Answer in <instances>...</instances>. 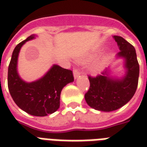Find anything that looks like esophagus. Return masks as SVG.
Wrapping results in <instances>:
<instances>
[{
	"label": "esophagus",
	"instance_id": "obj_1",
	"mask_svg": "<svg viewBox=\"0 0 147 147\" xmlns=\"http://www.w3.org/2000/svg\"><path fill=\"white\" fill-rule=\"evenodd\" d=\"M80 74V72L79 71L78 69L76 68V67H74V78H77Z\"/></svg>",
	"mask_w": 147,
	"mask_h": 147
}]
</instances>
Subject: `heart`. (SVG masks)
<instances>
[{
  "label": "heart",
  "mask_w": 147,
  "mask_h": 147,
  "mask_svg": "<svg viewBox=\"0 0 147 147\" xmlns=\"http://www.w3.org/2000/svg\"><path fill=\"white\" fill-rule=\"evenodd\" d=\"M98 71V69L97 68H94V71Z\"/></svg>",
  "instance_id": "b5f03b06"
}]
</instances>
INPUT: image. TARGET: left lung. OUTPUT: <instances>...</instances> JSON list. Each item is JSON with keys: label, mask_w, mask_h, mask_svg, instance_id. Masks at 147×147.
<instances>
[{"label": "left lung", "mask_w": 147, "mask_h": 147, "mask_svg": "<svg viewBox=\"0 0 147 147\" xmlns=\"http://www.w3.org/2000/svg\"><path fill=\"white\" fill-rule=\"evenodd\" d=\"M119 47V57L125 59L127 73L121 80L110 78L105 72L96 76H88L90 86L85 94L87 104L97 110L110 112L124 106L134 96L139 79V64L134 47L124 38L114 36Z\"/></svg>", "instance_id": "8db88e82"}]
</instances>
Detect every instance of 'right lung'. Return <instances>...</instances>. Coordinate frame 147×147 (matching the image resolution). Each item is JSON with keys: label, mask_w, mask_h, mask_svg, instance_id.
<instances>
[{"label": "right lung", "mask_w": 147, "mask_h": 147, "mask_svg": "<svg viewBox=\"0 0 147 147\" xmlns=\"http://www.w3.org/2000/svg\"><path fill=\"white\" fill-rule=\"evenodd\" d=\"M34 38V35H31L15 47L8 67L7 83L11 97L19 108L32 116H45L59 108L61 92L74 78L72 71L53 65L39 80L30 83L23 81L17 73L18 55L22 45Z\"/></svg>", "instance_id": "1"}]
</instances>
